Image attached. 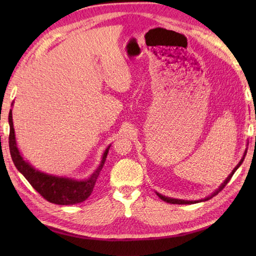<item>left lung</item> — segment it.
Listing matches in <instances>:
<instances>
[{
	"instance_id": "obj_1",
	"label": "left lung",
	"mask_w": 256,
	"mask_h": 256,
	"mask_svg": "<svg viewBox=\"0 0 256 256\" xmlns=\"http://www.w3.org/2000/svg\"><path fill=\"white\" fill-rule=\"evenodd\" d=\"M246 152H244V155H243V157H242V160H240V162H238V164L236 165V167L234 168V170H232V172L230 174L229 176H228V178L224 180V184H221V186L219 187V189H216V192L212 194L210 197H206V199H201V200H194V201H190V200H182V199H174V198H168V197H165V196H162V194H158V192H156L157 194V196H158V197L162 199V200H164V201H166V202H168V204H197V202H199V201H206V200H209L210 198H212V197H214L216 194H219V192H221L222 189L224 188V186L226 184L230 182V179H231V177L233 176V174L236 172V170H238V167L241 166V164L243 162V160H244V157H246Z\"/></svg>"
}]
</instances>
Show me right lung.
Returning <instances> with one entry per match:
<instances>
[{"label": "right lung", "instance_id": "obj_1", "mask_svg": "<svg viewBox=\"0 0 256 256\" xmlns=\"http://www.w3.org/2000/svg\"><path fill=\"white\" fill-rule=\"evenodd\" d=\"M8 146L14 165L22 175L28 180V182L32 184V187L34 188L42 197H44L47 201H50L52 204L62 206L82 202V201H84L89 197L91 192H94L96 179L99 177V174L102 170L103 165H104L110 146H108L104 153H103L102 160L99 167L96 168V172L92 174L88 179H84V180H74V179L72 178L48 175L46 172H42L35 170L34 167L28 164L26 160H24L23 157H22L18 146H16L12 110L10 111L8 114Z\"/></svg>", "mask_w": 256, "mask_h": 256}]
</instances>
